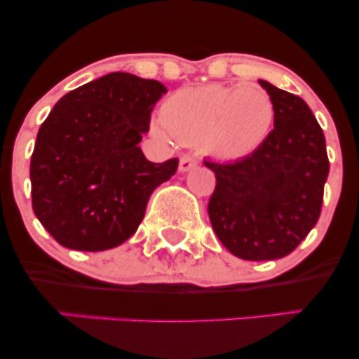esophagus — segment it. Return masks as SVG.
I'll use <instances>...</instances> for the list:
<instances>
[{
	"label": "esophagus",
	"mask_w": 359,
	"mask_h": 359,
	"mask_svg": "<svg viewBox=\"0 0 359 359\" xmlns=\"http://www.w3.org/2000/svg\"><path fill=\"white\" fill-rule=\"evenodd\" d=\"M196 165H197V160L191 155H185V156H182V158H180L179 172H189V170H192V168Z\"/></svg>",
	"instance_id": "1"
}]
</instances>
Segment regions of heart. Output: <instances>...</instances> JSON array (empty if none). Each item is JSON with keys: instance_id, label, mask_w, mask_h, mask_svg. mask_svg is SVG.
I'll return each mask as SVG.
<instances>
[{"instance_id": "obj_1", "label": "heart", "mask_w": 359, "mask_h": 359, "mask_svg": "<svg viewBox=\"0 0 359 359\" xmlns=\"http://www.w3.org/2000/svg\"><path fill=\"white\" fill-rule=\"evenodd\" d=\"M273 118V101L259 86L209 84L172 94L151 131L184 145L203 143L217 158L240 160L262 145Z\"/></svg>"}]
</instances>
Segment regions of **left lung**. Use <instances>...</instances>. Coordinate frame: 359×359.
I'll return each mask as SVG.
<instances>
[{
    "instance_id": "left-lung-1",
    "label": "left lung",
    "mask_w": 359,
    "mask_h": 359,
    "mask_svg": "<svg viewBox=\"0 0 359 359\" xmlns=\"http://www.w3.org/2000/svg\"><path fill=\"white\" fill-rule=\"evenodd\" d=\"M275 106L273 130L253 154L204 162L216 174L208 212L234 257L251 262L292 253L319 219L329 160L323 130L302 97L259 79Z\"/></svg>"
}]
</instances>
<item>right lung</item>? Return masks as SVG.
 Listing matches in <instances>:
<instances>
[{"label":"right lung","mask_w":359,"mask_h":359,"mask_svg":"<svg viewBox=\"0 0 359 359\" xmlns=\"http://www.w3.org/2000/svg\"><path fill=\"white\" fill-rule=\"evenodd\" d=\"M165 93L158 81L111 72L53 106L32 155V205L62 246L104 251L137 231L151 192L179 165L150 162L138 147Z\"/></svg>","instance_id":"add662e5"}]
</instances>
